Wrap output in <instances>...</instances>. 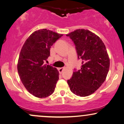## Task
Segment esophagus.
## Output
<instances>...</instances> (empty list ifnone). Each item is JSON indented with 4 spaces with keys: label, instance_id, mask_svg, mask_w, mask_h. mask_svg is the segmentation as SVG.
Segmentation results:
<instances>
[{
    "label": "esophagus",
    "instance_id": "obj_1",
    "mask_svg": "<svg viewBox=\"0 0 124 124\" xmlns=\"http://www.w3.org/2000/svg\"><path fill=\"white\" fill-rule=\"evenodd\" d=\"M64 69H65V67H61V68H59L58 71H59V73H62V72H63Z\"/></svg>",
    "mask_w": 124,
    "mask_h": 124
}]
</instances>
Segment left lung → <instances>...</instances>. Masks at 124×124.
I'll return each instance as SVG.
<instances>
[{
    "label": "left lung",
    "instance_id": "left-lung-1",
    "mask_svg": "<svg viewBox=\"0 0 124 124\" xmlns=\"http://www.w3.org/2000/svg\"><path fill=\"white\" fill-rule=\"evenodd\" d=\"M75 45L78 58L82 59L79 70L75 69L67 83L72 93L81 97L91 95L105 81L110 61L104 44L99 37L85 29L66 34Z\"/></svg>",
    "mask_w": 124,
    "mask_h": 124
}]
</instances>
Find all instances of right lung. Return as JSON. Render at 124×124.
<instances>
[{"instance_id": "right-lung-1", "label": "right lung", "mask_w": 124, "mask_h": 124, "mask_svg": "<svg viewBox=\"0 0 124 124\" xmlns=\"http://www.w3.org/2000/svg\"><path fill=\"white\" fill-rule=\"evenodd\" d=\"M63 34L46 29L33 33L23 46L19 55L17 71L21 82L29 93L39 98L53 93L59 79L55 67L45 64L50 49Z\"/></svg>"}]
</instances>
